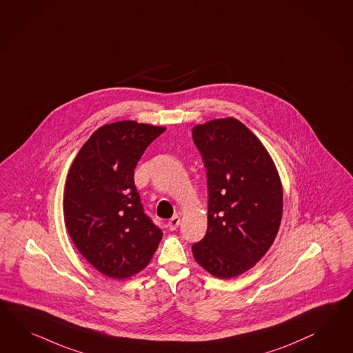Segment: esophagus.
Returning a JSON list of instances; mask_svg holds the SVG:
<instances>
[{"instance_id": "obj_1", "label": "esophagus", "mask_w": 353, "mask_h": 353, "mask_svg": "<svg viewBox=\"0 0 353 353\" xmlns=\"http://www.w3.org/2000/svg\"><path fill=\"white\" fill-rule=\"evenodd\" d=\"M181 223V218L179 215H173L172 218L168 221V223H167V227L170 228V231H174V230H177L179 228V225Z\"/></svg>"}]
</instances>
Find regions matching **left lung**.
Masks as SVG:
<instances>
[{
    "mask_svg": "<svg viewBox=\"0 0 353 353\" xmlns=\"http://www.w3.org/2000/svg\"><path fill=\"white\" fill-rule=\"evenodd\" d=\"M207 168L208 230L192 245L199 265L216 278L245 273L274 242L283 191L267 149L242 122L218 119L192 129Z\"/></svg>",
    "mask_w": 353,
    "mask_h": 353,
    "instance_id": "obj_1",
    "label": "left lung"
}]
</instances>
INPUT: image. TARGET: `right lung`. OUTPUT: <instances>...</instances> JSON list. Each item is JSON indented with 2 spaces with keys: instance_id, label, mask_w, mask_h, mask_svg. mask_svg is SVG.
<instances>
[{
  "instance_id": "right-lung-1",
  "label": "right lung",
  "mask_w": 353,
  "mask_h": 353,
  "mask_svg": "<svg viewBox=\"0 0 353 353\" xmlns=\"http://www.w3.org/2000/svg\"><path fill=\"white\" fill-rule=\"evenodd\" d=\"M164 130L135 121L104 125L71 164L63 195L68 232L86 261L110 278L137 274L162 240L144 213L134 170Z\"/></svg>"
}]
</instances>
